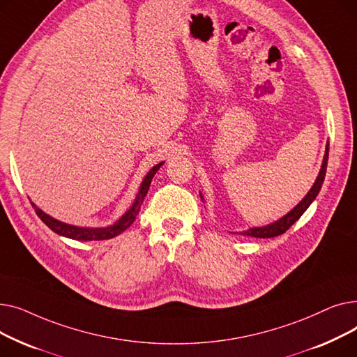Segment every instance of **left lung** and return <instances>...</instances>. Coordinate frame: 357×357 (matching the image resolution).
Listing matches in <instances>:
<instances>
[{
	"mask_svg": "<svg viewBox=\"0 0 357 357\" xmlns=\"http://www.w3.org/2000/svg\"><path fill=\"white\" fill-rule=\"evenodd\" d=\"M327 160H328V144L326 147V155H324V160H323V165H321V171L320 174H318L317 176V181L314 182L312 188L310 190V192L304 197V199L299 202L296 207L289 211L285 217H282L280 220L269 224V226H265V227H255V229H250L248 231H243L241 234L243 236H252V237H257V238H269V237H276V236H280L284 234L292 224L301 217L305 210L310 207V204L315 199V197L318 195V192H320L321 190V185L324 182V176H326V169H327ZM202 198V197H201Z\"/></svg>",
	"mask_w": 357,
	"mask_h": 357,
	"instance_id": "left-lung-1",
	"label": "left lung"
}]
</instances>
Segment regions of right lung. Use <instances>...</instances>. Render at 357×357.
<instances>
[{
  "instance_id": "right-lung-1",
  "label": "right lung",
  "mask_w": 357,
  "mask_h": 357,
  "mask_svg": "<svg viewBox=\"0 0 357 357\" xmlns=\"http://www.w3.org/2000/svg\"><path fill=\"white\" fill-rule=\"evenodd\" d=\"M162 165L163 163H159V165H156V166H153L152 169H150V172L146 175V178L143 179V182L140 185V191H139V194L136 197L135 204L131 205V208L116 224H112V226L105 227V229H84V227L69 226V224L61 222L58 220L52 218L50 215L45 214L42 210L37 208L33 202H31V205H33L36 214L39 215V218L46 224V226L50 230H53L54 233H58L59 236H65V237H69V238H73V240H82V241L112 238V237L119 236L120 233H123L126 229H128L131 226V224H133V221L139 215V211H140V207H142V204H143V199H144V197H146V194L149 191L150 182H152V178L155 176V174L158 172V169Z\"/></svg>"
}]
</instances>
